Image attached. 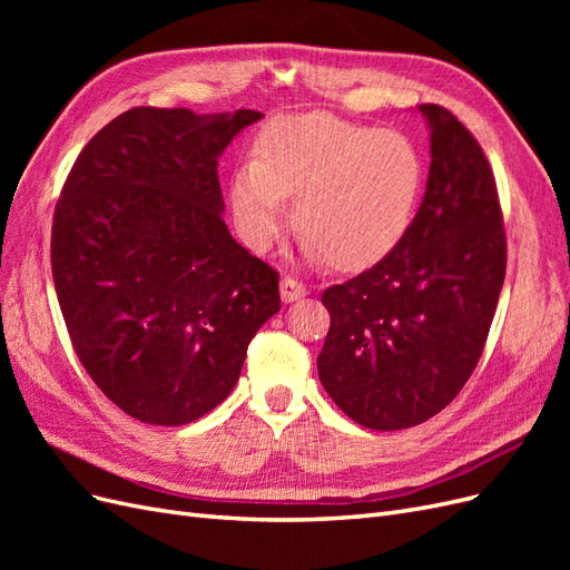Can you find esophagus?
Returning <instances> with one entry per match:
<instances>
[{"instance_id": "obj_1", "label": "esophagus", "mask_w": 570, "mask_h": 570, "mask_svg": "<svg viewBox=\"0 0 570 570\" xmlns=\"http://www.w3.org/2000/svg\"><path fill=\"white\" fill-rule=\"evenodd\" d=\"M308 292V287L304 285V283H299V281H295V278H289V275H285V278L281 281V297H283V302H297V299H302L304 295Z\"/></svg>"}]
</instances>
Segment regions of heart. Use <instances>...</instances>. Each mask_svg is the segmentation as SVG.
Returning <instances> with one entry per match:
<instances>
[{
  "mask_svg": "<svg viewBox=\"0 0 570 570\" xmlns=\"http://www.w3.org/2000/svg\"><path fill=\"white\" fill-rule=\"evenodd\" d=\"M254 157L230 180L239 233L268 249L287 223V199L297 197L306 252L340 271L368 268L402 243L425 183L423 157L406 135L331 114L273 120Z\"/></svg>",
  "mask_w": 570,
  "mask_h": 570,
  "instance_id": "obj_1",
  "label": "heart"
}]
</instances>
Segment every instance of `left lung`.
Here are the masks:
<instances>
[{"instance_id":"left-lung-1","label":"left lung","mask_w":570,"mask_h":570,"mask_svg":"<svg viewBox=\"0 0 570 570\" xmlns=\"http://www.w3.org/2000/svg\"><path fill=\"white\" fill-rule=\"evenodd\" d=\"M419 109L433 151L419 214L385 258L321 295L331 327L318 377L371 430L419 425L454 400L485 350L507 273L485 151L450 109Z\"/></svg>"}]
</instances>
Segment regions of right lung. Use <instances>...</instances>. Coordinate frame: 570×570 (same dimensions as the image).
<instances>
[{
	"label": "right lung",
	"instance_id": "obj_1",
	"mask_svg": "<svg viewBox=\"0 0 570 570\" xmlns=\"http://www.w3.org/2000/svg\"><path fill=\"white\" fill-rule=\"evenodd\" d=\"M264 114L135 107L82 147L51 223V275L71 344L128 416L185 425L235 387L281 312L278 271L223 220L218 157Z\"/></svg>",
	"mask_w": 570,
	"mask_h": 570
}]
</instances>
